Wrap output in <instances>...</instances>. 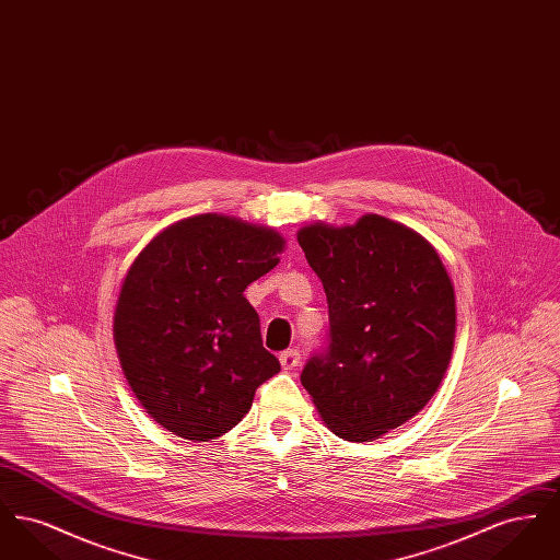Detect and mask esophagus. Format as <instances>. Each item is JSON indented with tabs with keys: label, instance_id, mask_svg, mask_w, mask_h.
<instances>
[{
	"label": "esophagus",
	"instance_id": "34e87169",
	"mask_svg": "<svg viewBox=\"0 0 560 560\" xmlns=\"http://www.w3.org/2000/svg\"><path fill=\"white\" fill-rule=\"evenodd\" d=\"M279 363H281V368H283V370H293V368H298V363H300V352H298L295 348L283 350V352L279 354Z\"/></svg>",
	"mask_w": 560,
	"mask_h": 560
}]
</instances>
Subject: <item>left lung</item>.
I'll list each match as a JSON object with an SVG mask.
<instances>
[{
	"instance_id": "8db88e82",
	"label": "left lung",
	"mask_w": 560,
	"mask_h": 560,
	"mask_svg": "<svg viewBox=\"0 0 560 560\" xmlns=\"http://www.w3.org/2000/svg\"><path fill=\"white\" fill-rule=\"evenodd\" d=\"M298 243L329 306V345L302 370L325 427L373 441L432 399L452 361L455 293L436 249L377 213L315 222Z\"/></svg>"
}]
</instances>
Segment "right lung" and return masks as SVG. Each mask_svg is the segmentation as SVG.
Returning a JSON list of instances; mask_svg holds the SVG:
<instances>
[{
    "label": "right lung",
    "instance_id": "right-lung-1",
    "mask_svg": "<svg viewBox=\"0 0 560 560\" xmlns=\"http://www.w3.org/2000/svg\"><path fill=\"white\" fill-rule=\"evenodd\" d=\"M283 247L272 229L199 213L163 229L136 256L113 338L136 399L161 428L188 441L222 436L279 373L243 292L279 265Z\"/></svg>",
    "mask_w": 560,
    "mask_h": 560
}]
</instances>
